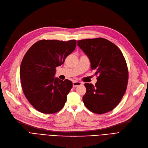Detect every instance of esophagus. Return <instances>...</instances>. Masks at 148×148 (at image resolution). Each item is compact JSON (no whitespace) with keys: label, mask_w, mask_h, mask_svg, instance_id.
Listing matches in <instances>:
<instances>
[{"label":"esophagus","mask_w":148,"mask_h":148,"mask_svg":"<svg viewBox=\"0 0 148 148\" xmlns=\"http://www.w3.org/2000/svg\"><path fill=\"white\" fill-rule=\"evenodd\" d=\"M82 85V83L80 82H77V81H74L73 82V86L74 88H75V87H77L79 85Z\"/></svg>","instance_id":"34e87169"}]
</instances>
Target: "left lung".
Masks as SVG:
<instances>
[{
	"label": "left lung",
	"mask_w": 148,
	"mask_h": 148,
	"mask_svg": "<svg viewBox=\"0 0 148 148\" xmlns=\"http://www.w3.org/2000/svg\"><path fill=\"white\" fill-rule=\"evenodd\" d=\"M95 70V85L85 83L86 92L83 96L85 107L92 113L103 114L115 108L127 88L128 68L121 50L105 38H96L77 41Z\"/></svg>",
	"instance_id": "8db88e82"
}]
</instances>
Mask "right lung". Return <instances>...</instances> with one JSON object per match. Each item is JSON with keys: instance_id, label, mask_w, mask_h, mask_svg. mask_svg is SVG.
Returning <instances> with one entry per match:
<instances>
[{"instance_id": "1", "label": "right lung", "mask_w": 148, "mask_h": 148, "mask_svg": "<svg viewBox=\"0 0 148 148\" xmlns=\"http://www.w3.org/2000/svg\"><path fill=\"white\" fill-rule=\"evenodd\" d=\"M75 46V40H41L25 54L20 67L22 88L27 99L40 112L52 114L64 107L73 83L54 75L56 68L64 63Z\"/></svg>"}]
</instances>
